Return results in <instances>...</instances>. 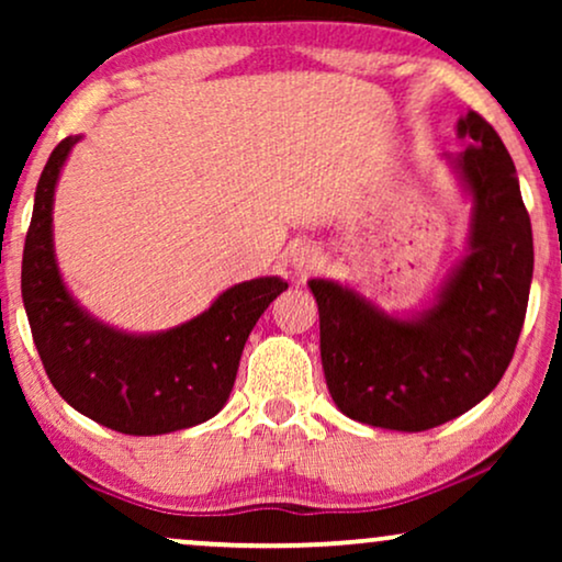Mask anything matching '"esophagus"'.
Masks as SVG:
<instances>
[{
    "label": "esophagus",
    "mask_w": 562,
    "mask_h": 562,
    "mask_svg": "<svg viewBox=\"0 0 562 562\" xmlns=\"http://www.w3.org/2000/svg\"><path fill=\"white\" fill-rule=\"evenodd\" d=\"M322 266V252L314 248V245H299V248L291 252V268L296 273H314L319 271Z\"/></svg>",
    "instance_id": "34e87169"
}]
</instances>
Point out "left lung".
Masks as SVG:
<instances>
[{"instance_id": "left-lung-1", "label": "left lung", "mask_w": 562, "mask_h": 562, "mask_svg": "<svg viewBox=\"0 0 562 562\" xmlns=\"http://www.w3.org/2000/svg\"><path fill=\"white\" fill-rule=\"evenodd\" d=\"M471 145L450 158L473 199L468 256L432 306L398 319L335 281L312 279L333 402L371 427L425 432L483 402L525 325L535 248L517 168L479 112L458 120Z\"/></svg>"}]
</instances>
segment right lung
Listing matches in <instances>:
<instances>
[{"instance_id": "add662e5", "label": "right lung", "mask_w": 562, "mask_h": 562, "mask_svg": "<svg viewBox=\"0 0 562 562\" xmlns=\"http://www.w3.org/2000/svg\"><path fill=\"white\" fill-rule=\"evenodd\" d=\"M76 143L66 137L50 153L22 250V302L45 373L76 412L114 432L202 425L225 406L250 329L289 283L279 276L235 283L199 317L156 335L94 319L68 294L53 250V194Z\"/></svg>"}]
</instances>
